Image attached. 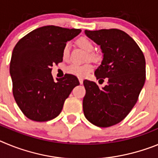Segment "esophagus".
Segmentation results:
<instances>
[{"instance_id":"34e87169","label":"esophagus","mask_w":158,"mask_h":158,"mask_svg":"<svg viewBox=\"0 0 158 158\" xmlns=\"http://www.w3.org/2000/svg\"><path fill=\"white\" fill-rule=\"evenodd\" d=\"M79 82H80L81 85H82L83 84V79L82 78H79Z\"/></svg>"}]
</instances>
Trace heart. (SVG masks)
<instances>
[{"mask_svg": "<svg viewBox=\"0 0 158 158\" xmlns=\"http://www.w3.org/2000/svg\"><path fill=\"white\" fill-rule=\"evenodd\" d=\"M77 43L83 50L89 53L88 56L89 59H96V54L92 51L94 50V45L93 42L86 37H81L77 40ZM69 50H70V44L69 43H66L62 49V58L66 60L69 56ZM93 69V65L90 63H85L83 65H78V64L73 63L68 65L65 69L67 73L73 75L77 77H85L87 76L89 73H91Z\"/></svg>", "mask_w": 158, "mask_h": 158, "instance_id": "1", "label": "heart"}]
</instances>
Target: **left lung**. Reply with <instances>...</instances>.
<instances>
[{"label": "left lung", "mask_w": 158, "mask_h": 158, "mask_svg": "<svg viewBox=\"0 0 158 158\" xmlns=\"http://www.w3.org/2000/svg\"><path fill=\"white\" fill-rule=\"evenodd\" d=\"M100 46L104 58L95 71L96 79L108 80L101 89L96 82L85 80V116L100 127H108L126 118L138 101L146 81V60L135 40L123 31H85Z\"/></svg>", "instance_id": "left-lung-1"}]
</instances>
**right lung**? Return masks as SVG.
<instances>
[{
	"instance_id": "right-lung-1",
	"label": "right lung",
	"mask_w": 158,
	"mask_h": 158,
	"mask_svg": "<svg viewBox=\"0 0 158 158\" xmlns=\"http://www.w3.org/2000/svg\"><path fill=\"white\" fill-rule=\"evenodd\" d=\"M81 31L49 25L31 31L19 40L12 51L10 74L12 93L23 115L36 122H46L59 115L77 77L65 74L54 81L53 64L62 62L67 41Z\"/></svg>"
}]
</instances>
